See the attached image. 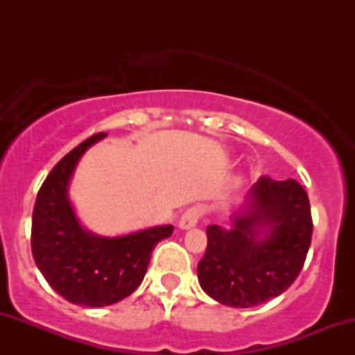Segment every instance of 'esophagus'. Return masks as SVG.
<instances>
[{"label":"esophagus","instance_id":"1","mask_svg":"<svg viewBox=\"0 0 355 355\" xmlns=\"http://www.w3.org/2000/svg\"><path fill=\"white\" fill-rule=\"evenodd\" d=\"M202 214H203V210H202L200 205L190 207V209H187L182 214L180 220H178V227H180V229H183V230L191 229V227L197 225L198 218L202 217Z\"/></svg>","mask_w":355,"mask_h":355}]
</instances>
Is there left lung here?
<instances>
[{
    "instance_id": "obj_1",
    "label": "left lung",
    "mask_w": 355,
    "mask_h": 355,
    "mask_svg": "<svg viewBox=\"0 0 355 355\" xmlns=\"http://www.w3.org/2000/svg\"><path fill=\"white\" fill-rule=\"evenodd\" d=\"M307 191L294 178L260 177L230 229L207 227L198 282L211 299L254 307L287 291L302 270L312 240Z\"/></svg>"
}]
</instances>
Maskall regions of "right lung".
<instances>
[{"instance_id": "obj_1", "label": "right lung", "mask_w": 355, "mask_h": 355, "mask_svg": "<svg viewBox=\"0 0 355 355\" xmlns=\"http://www.w3.org/2000/svg\"><path fill=\"white\" fill-rule=\"evenodd\" d=\"M105 137L103 132L89 137L53 166L38 191L31 222L36 267L56 294L87 307L116 304L135 292L152 250L173 232L172 225H162L110 239L80 225L68 183L81 155Z\"/></svg>"}]
</instances>
